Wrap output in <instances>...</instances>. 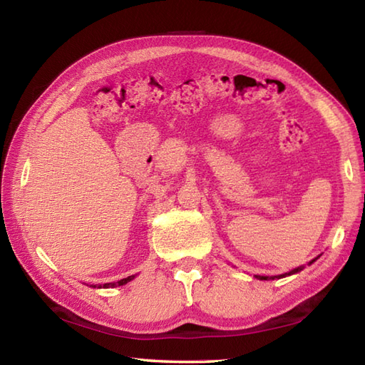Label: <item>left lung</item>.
<instances>
[{"mask_svg": "<svg viewBox=\"0 0 365 365\" xmlns=\"http://www.w3.org/2000/svg\"><path fill=\"white\" fill-rule=\"evenodd\" d=\"M315 262V259L311 262V263H314ZM304 268V267H298V268H294V269H292L290 273H285V274H281V276H271V277H268V276H257V279H260V281H268V279H274V277H285V276H290V274H294V273H299V271Z\"/></svg>", "mask_w": 365, "mask_h": 365, "instance_id": "8db88e82", "label": "left lung"}]
</instances>
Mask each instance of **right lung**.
<instances>
[{
    "label": "right lung",
    "instance_id": "add662e5",
    "mask_svg": "<svg viewBox=\"0 0 365 365\" xmlns=\"http://www.w3.org/2000/svg\"><path fill=\"white\" fill-rule=\"evenodd\" d=\"M131 279H135V276H128L125 279H120L118 282H110V284H103V289H108V287H118V285H125L127 282H130ZM91 287H97V285H91ZM98 289H102V285H98Z\"/></svg>",
    "mask_w": 365,
    "mask_h": 365
}]
</instances>
